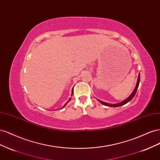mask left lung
<instances>
[{
	"instance_id": "8db88e82",
	"label": "left lung",
	"mask_w": 160,
	"mask_h": 160,
	"mask_svg": "<svg viewBox=\"0 0 160 160\" xmlns=\"http://www.w3.org/2000/svg\"><path fill=\"white\" fill-rule=\"evenodd\" d=\"M139 81H140V74H139V75H138V79L137 84H136V86H135V89H134L133 91L132 92V93L130 95V96L128 98H127V99H125V100H124V101H122V102H120V103H117V104H110V103H105V102H103V101H100V100H99V99H98V101H99V102H100L101 103L103 104L104 105H106V106H109V107H113V108L119 107V106H122V105H125V104H126L127 103H128V102H129V101H130L131 100H132V99L133 98L134 95H135V93H136L137 89H138V88L139 84Z\"/></svg>"
}]
</instances>
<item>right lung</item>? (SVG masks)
I'll return each mask as SVG.
<instances>
[{
	"instance_id": "1",
	"label": "right lung",
	"mask_w": 160,
	"mask_h": 160,
	"mask_svg": "<svg viewBox=\"0 0 160 160\" xmlns=\"http://www.w3.org/2000/svg\"><path fill=\"white\" fill-rule=\"evenodd\" d=\"M72 94H73V91H72V94H71V95H72ZM71 98H70V99H69V101H67V103H65V104L64 105V106H63V108L65 107V105H67V103H68V102H69V101H71Z\"/></svg>"
}]
</instances>
